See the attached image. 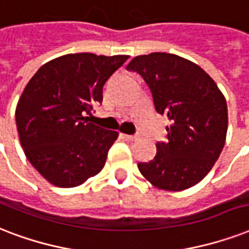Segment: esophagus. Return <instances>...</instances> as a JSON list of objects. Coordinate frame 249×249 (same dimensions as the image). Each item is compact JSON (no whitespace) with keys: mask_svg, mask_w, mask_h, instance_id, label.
I'll list each match as a JSON object with an SVG mask.
<instances>
[{"mask_svg":"<svg viewBox=\"0 0 249 249\" xmlns=\"http://www.w3.org/2000/svg\"><path fill=\"white\" fill-rule=\"evenodd\" d=\"M123 139H126L127 142H134L136 139L140 138V135L139 134H135V135H122Z\"/></svg>","mask_w":249,"mask_h":249,"instance_id":"obj_1","label":"esophagus"}]
</instances>
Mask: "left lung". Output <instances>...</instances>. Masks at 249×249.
<instances>
[{
	"label": "left lung",
	"mask_w": 249,
	"mask_h": 249,
	"mask_svg": "<svg viewBox=\"0 0 249 249\" xmlns=\"http://www.w3.org/2000/svg\"><path fill=\"white\" fill-rule=\"evenodd\" d=\"M151 89L155 109L167 114L165 142L142 177L157 188L182 191L197 184L218 160L227 132L226 100L214 80L196 63L170 53L138 55L127 65Z\"/></svg>",
	"instance_id": "obj_1"
}]
</instances>
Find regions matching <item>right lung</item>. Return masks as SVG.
<instances>
[{
	"mask_svg": "<svg viewBox=\"0 0 249 249\" xmlns=\"http://www.w3.org/2000/svg\"><path fill=\"white\" fill-rule=\"evenodd\" d=\"M128 55L66 54L45 63L19 98L15 121L27 159L58 187H76L103 170L118 134L88 121L103 88Z\"/></svg>",
	"mask_w": 249,
	"mask_h": 249,
	"instance_id": "right-lung-1",
	"label": "right lung"
}]
</instances>
